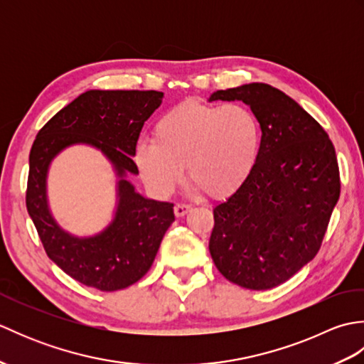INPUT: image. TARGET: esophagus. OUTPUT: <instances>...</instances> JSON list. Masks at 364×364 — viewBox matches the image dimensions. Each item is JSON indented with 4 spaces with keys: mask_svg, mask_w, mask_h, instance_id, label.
<instances>
[{
    "mask_svg": "<svg viewBox=\"0 0 364 364\" xmlns=\"http://www.w3.org/2000/svg\"><path fill=\"white\" fill-rule=\"evenodd\" d=\"M173 211H175L176 218H183V215H186L191 211V206L184 205V203H176L175 208H173Z\"/></svg>",
    "mask_w": 364,
    "mask_h": 364,
    "instance_id": "obj_1",
    "label": "esophagus"
}]
</instances>
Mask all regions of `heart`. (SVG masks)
I'll use <instances>...</instances> for the list:
<instances>
[{
    "instance_id": "b5f03b06",
    "label": "heart",
    "mask_w": 364,
    "mask_h": 364,
    "mask_svg": "<svg viewBox=\"0 0 364 364\" xmlns=\"http://www.w3.org/2000/svg\"><path fill=\"white\" fill-rule=\"evenodd\" d=\"M261 127L249 107L184 102L154 123L153 141L137 144L134 159L149 188L168 196L184 176L197 192L220 200L249 180L259 156Z\"/></svg>"
}]
</instances>
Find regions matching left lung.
<instances>
[{
  "label": "left lung",
  "mask_w": 364,
  "mask_h": 364,
  "mask_svg": "<svg viewBox=\"0 0 364 364\" xmlns=\"http://www.w3.org/2000/svg\"><path fill=\"white\" fill-rule=\"evenodd\" d=\"M215 100L249 105L262 134L249 180L214 208L210 253L231 283L275 288L321 249L341 191L335 146L304 107L269 84L218 90Z\"/></svg>",
  "instance_id": "8db88e82"
}]
</instances>
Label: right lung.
I'll return each mask as SVG.
<instances>
[{"mask_svg": "<svg viewBox=\"0 0 364 364\" xmlns=\"http://www.w3.org/2000/svg\"><path fill=\"white\" fill-rule=\"evenodd\" d=\"M162 97L156 90H87L46 122L31 149L26 208L38 237L53 262L90 288L119 291L141 280L175 220L173 203L145 198L127 180V175L139 173L133 161L137 139ZM76 143L102 151L119 178L114 219L89 238L60 229L46 198L50 161Z\"/></svg>", "mask_w": 364, "mask_h": 364, "instance_id": "1", "label": "right lung"}]
</instances>
